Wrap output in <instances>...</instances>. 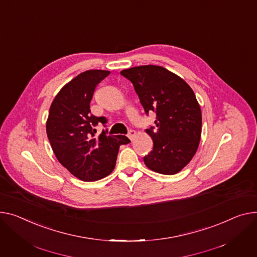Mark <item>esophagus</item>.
Masks as SVG:
<instances>
[{"label": "esophagus", "mask_w": 257, "mask_h": 257, "mask_svg": "<svg viewBox=\"0 0 257 257\" xmlns=\"http://www.w3.org/2000/svg\"><path fill=\"white\" fill-rule=\"evenodd\" d=\"M135 136H136V131L130 130L129 133H128V138L130 139V141H133L135 139Z\"/></svg>", "instance_id": "obj_1"}]
</instances>
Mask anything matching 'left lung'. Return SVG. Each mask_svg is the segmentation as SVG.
<instances>
[{"instance_id":"left-lung-1","label":"left lung","mask_w":257,"mask_h":257,"mask_svg":"<svg viewBox=\"0 0 257 257\" xmlns=\"http://www.w3.org/2000/svg\"><path fill=\"white\" fill-rule=\"evenodd\" d=\"M121 74L133 83L145 111L156 112V128L146 130L153 150L145 164L158 174H178L195 155L201 136V109L193 90L161 66L132 67Z\"/></svg>"}]
</instances>
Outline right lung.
Segmentation results:
<instances>
[{"mask_svg":"<svg viewBox=\"0 0 257 257\" xmlns=\"http://www.w3.org/2000/svg\"><path fill=\"white\" fill-rule=\"evenodd\" d=\"M109 71L88 70L67 82L55 97L46 121V133L59 162L77 179L94 182L107 177L115 166L118 148L129 144L125 135L95 138L104 116L91 113L90 102L96 85Z\"/></svg>","mask_w":257,"mask_h":257,"instance_id":"1","label":"right lung"}]
</instances>
